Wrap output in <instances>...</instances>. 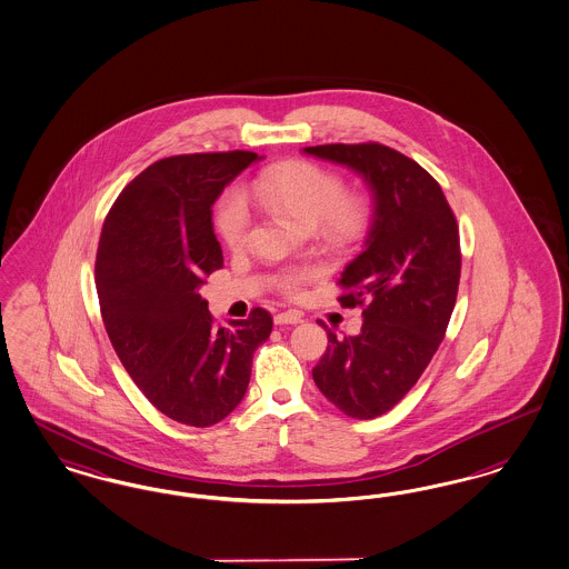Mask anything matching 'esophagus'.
Returning <instances> with one entry per match:
<instances>
[{
	"label": "esophagus",
	"instance_id": "34e87169",
	"mask_svg": "<svg viewBox=\"0 0 569 569\" xmlns=\"http://www.w3.org/2000/svg\"><path fill=\"white\" fill-rule=\"evenodd\" d=\"M274 322L278 327H282V325H299L301 322V315H297V312H280V315L274 316Z\"/></svg>",
	"mask_w": 569,
	"mask_h": 569
}]
</instances>
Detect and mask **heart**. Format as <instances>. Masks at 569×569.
<instances>
[{
	"mask_svg": "<svg viewBox=\"0 0 569 569\" xmlns=\"http://www.w3.org/2000/svg\"><path fill=\"white\" fill-rule=\"evenodd\" d=\"M343 181L312 162L291 160L257 174L247 196L261 209L293 223L303 232L316 230L331 247H352L360 242L373 223V202L365 193H343ZM214 226L221 240L236 251L249 236V211L240 196L221 198ZM306 274L280 278V289L293 295Z\"/></svg>",
	"mask_w": 569,
	"mask_h": 569,
	"instance_id": "b5f03b06",
	"label": "heart"
}]
</instances>
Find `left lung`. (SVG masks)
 Segmentation results:
<instances>
[{
	"instance_id": "obj_1",
	"label": "left lung",
	"mask_w": 569,
	"mask_h": 569,
	"mask_svg": "<svg viewBox=\"0 0 569 569\" xmlns=\"http://www.w3.org/2000/svg\"><path fill=\"white\" fill-rule=\"evenodd\" d=\"M306 156L358 174L373 202L362 251L341 272V306H362L358 336L327 333L312 369L318 390L350 418L390 411L435 357L456 306L460 233L441 186L379 143L316 146Z\"/></svg>"
}]
</instances>
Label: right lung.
I'll return each instance as SVG.
<instances>
[{"instance_id": "obj_1", "label": "right lung", "mask_w": 569, "mask_h": 569, "mask_svg": "<svg viewBox=\"0 0 569 569\" xmlns=\"http://www.w3.org/2000/svg\"><path fill=\"white\" fill-rule=\"evenodd\" d=\"M253 151L191 153L134 177L103 223L94 280L107 336L128 376L167 418L207 428L244 399L272 316L212 322L200 287L223 268L212 204Z\"/></svg>"}]
</instances>
